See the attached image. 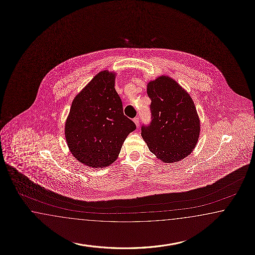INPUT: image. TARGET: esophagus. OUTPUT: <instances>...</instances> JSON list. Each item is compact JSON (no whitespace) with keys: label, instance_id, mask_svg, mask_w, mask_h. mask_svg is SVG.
I'll return each instance as SVG.
<instances>
[{"label":"esophagus","instance_id":"1","mask_svg":"<svg viewBox=\"0 0 255 255\" xmlns=\"http://www.w3.org/2000/svg\"><path fill=\"white\" fill-rule=\"evenodd\" d=\"M133 123L135 124L136 126L137 127H139V124H140V120H139V118L138 117H136V118H134L133 119Z\"/></svg>","mask_w":255,"mask_h":255}]
</instances>
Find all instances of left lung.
<instances>
[{
    "mask_svg": "<svg viewBox=\"0 0 255 255\" xmlns=\"http://www.w3.org/2000/svg\"><path fill=\"white\" fill-rule=\"evenodd\" d=\"M152 121L141 127V137L149 150L164 163L187 157L196 147L200 121L192 98L168 76L147 84Z\"/></svg>",
    "mask_w": 255,
    "mask_h": 255,
    "instance_id": "8db88e82",
    "label": "left lung"
}]
</instances>
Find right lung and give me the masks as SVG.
I'll return each mask as SVG.
<instances>
[{
	"label": "right lung",
	"instance_id": "add662e5",
	"mask_svg": "<svg viewBox=\"0 0 255 255\" xmlns=\"http://www.w3.org/2000/svg\"><path fill=\"white\" fill-rule=\"evenodd\" d=\"M115 72L97 74L74 98L65 124L68 149L81 164L106 167L118 158L123 143L136 129L124 114L115 91Z\"/></svg>",
	"mask_w": 255,
	"mask_h": 255
}]
</instances>
